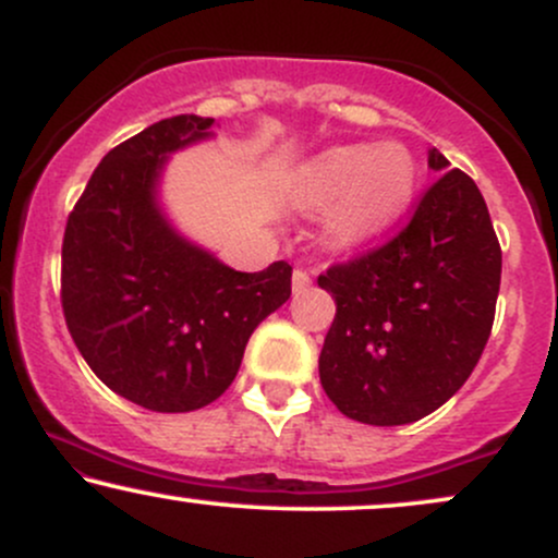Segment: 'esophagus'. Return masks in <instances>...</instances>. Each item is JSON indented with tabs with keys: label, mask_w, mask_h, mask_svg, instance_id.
Instances as JSON below:
<instances>
[{
	"label": "esophagus",
	"mask_w": 558,
	"mask_h": 558,
	"mask_svg": "<svg viewBox=\"0 0 558 558\" xmlns=\"http://www.w3.org/2000/svg\"><path fill=\"white\" fill-rule=\"evenodd\" d=\"M291 286H293V293L306 291V288L312 286L310 272H304V270H293V280H291Z\"/></svg>",
	"instance_id": "esophagus-1"
}]
</instances>
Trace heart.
Instances as JSON below:
<instances>
[{
	"label": "heart",
	"mask_w": 558,
	"mask_h": 558,
	"mask_svg": "<svg viewBox=\"0 0 558 558\" xmlns=\"http://www.w3.org/2000/svg\"><path fill=\"white\" fill-rule=\"evenodd\" d=\"M417 162L407 146H330L301 168V194L325 215V239L332 248H360L386 235L412 207Z\"/></svg>",
	"instance_id": "b5f03b06"
}]
</instances>
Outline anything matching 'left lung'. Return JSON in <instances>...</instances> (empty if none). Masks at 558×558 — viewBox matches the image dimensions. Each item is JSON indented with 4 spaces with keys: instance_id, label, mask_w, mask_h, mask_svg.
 Segmentation results:
<instances>
[{
    "instance_id": "obj_1",
    "label": "left lung",
    "mask_w": 558,
    "mask_h": 558,
    "mask_svg": "<svg viewBox=\"0 0 558 558\" xmlns=\"http://www.w3.org/2000/svg\"><path fill=\"white\" fill-rule=\"evenodd\" d=\"M448 165L427 151L440 178L412 222L317 280L336 299L319 383L338 412L364 425L427 417L464 386L488 343L501 246L475 181Z\"/></svg>"
}]
</instances>
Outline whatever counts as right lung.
I'll list each match as a JSON object with an SVG mask.
<instances>
[{
	"instance_id": "1",
	"label": "right lung",
	"mask_w": 558,
	"mask_h": 558,
	"mask_svg": "<svg viewBox=\"0 0 558 558\" xmlns=\"http://www.w3.org/2000/svg\"><path fill=\"white\" fill-rule=\"evenodd\" d=\"M213 125L178 114L107 151L62 241L70 336L107 388L151 412H194L220 399L252 332L291 296L288 262L233 270L165 209L170 157L215 138Z\"/></svg>"
}]
</instances>
